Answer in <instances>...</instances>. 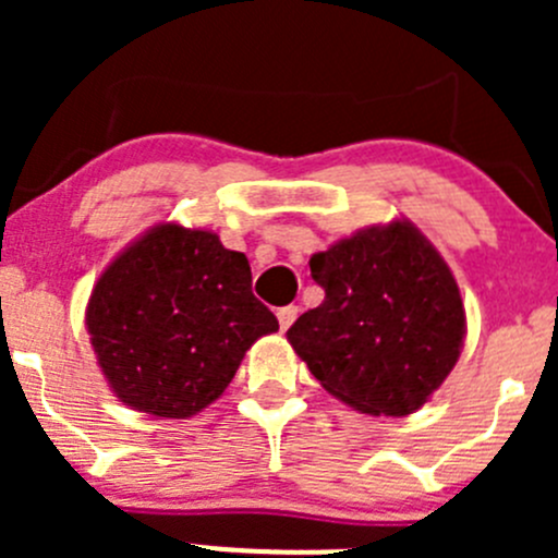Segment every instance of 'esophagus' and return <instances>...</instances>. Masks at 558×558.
<instances>
[{"label":"esophagus","instance_id":"esophagus-1","mask_svg":"<svg viewBox=\"0 0 558 558\" xmlns=\"http://www.w3.org/2000/svg\"><path fill=\"white\" fill-rule=\"evenodd\" d=\"M296 315H300V307H296V305L280 307V311H278V324H280V329H283V331L289 329V326L296 320Z\"/></svg>","mask_w":558,"mask_h":558}]
</instances>
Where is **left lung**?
Returning <instances> with one entry per match:
<instances>
[{
	"label": "left lung",
	"mask_w": 558,
	"mask_h": 558,
	"mask_svg": "<svg viewBox=\"0 0 558 558\" xmlns=\"http://www.w3.org/2000/svg\"><path fill=\"white\" fill-rule=\"evenodd\" d=\"M324 302L286 337L320 386L367 415H410L459 362L464 305L446 258L410 221L359 229L311 258Z\"/></svg>",
	"instance_id": "left-lung-1"
}]
</instances>
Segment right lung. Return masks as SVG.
I'll return each mask as SVG.
<instances>
[{"label":"right lung","mask_w":558,"mask_h":558,"mask_svg":"<svg viewBox=\"0 0 558 558\" xmlns=\"http://www.w3.org/2000/svg\"><path fill=\"white\" fill-rule=\"evenodd\" d=\"M86 329L123 404L191 418L221 397L247 348L278 331V318L253 296L245 253L205 229L159 223L97 280Z\"/></svg>","instance_id":"right-lung-1"}]
</instances>
